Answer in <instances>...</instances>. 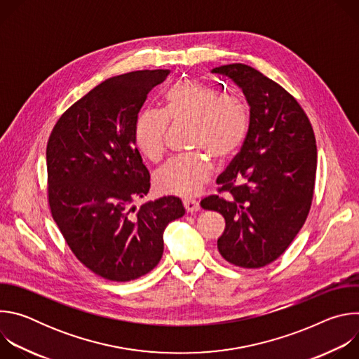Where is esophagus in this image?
Here are the masks:
<instances>
[{
	"instance_id": "esophagus-1",
	"label": "esophagus",
	"mask_w": 359,
	"mask_h": 359,
	"mask_svg": "<svg viewBox=\"0 0 359 359\" xmlns=\"http://www.w3.org/2000/svg\"><path fill=\"white\" fill-rule=\"evenodd\" d=\"M183 206H184L187 213H193V212H197L200 209L198 201H196L194 198H183Z\"/></svg>"
}]
</instances>
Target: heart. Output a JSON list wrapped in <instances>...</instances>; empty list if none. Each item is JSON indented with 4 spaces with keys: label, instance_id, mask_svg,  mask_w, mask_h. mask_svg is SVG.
<instances>
[{
    "label": "heart",
    "instance_id": "1",
    "mask_svg": "<svg viewBox=\"0 0 359 359\" xmlns=\"http://www.w3.org/2000/svg\"><path fill=\"white\" fill-rule=\"evenodd\" d=\"M169 119L194 123L191 147L209 151L220 161L233 158L243 146L250 118L241 100L194 79L176 82L165 95V109H147L135 123V140L143 155L159 162L166 150ZM213 163L205 151L170 159L155 175L156 187L168 194L191 196L210 180Z\"/></svg>",
    "mask_w": 359,
    "mask_h": 359
}]
</instances>
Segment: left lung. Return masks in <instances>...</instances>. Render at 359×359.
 I'll list each match as a JSON object with an SVG mask.
<instances>
[{
    "label": "left lung",
    "instance_id": "1",
    "mask_svg": "<svg viewBox=\"0 0 359 359\" xmlns=\"http://www.w3.org/2000/svg\"><path fill=\"white\" fill-rule=\"evenodd\" d=\"M212 74L233 81L250 107L245 140L217 177L219 191L200 201L219 212L226 229L217 240L223 259L243 269L264 267L287 250L309 216L317 172L313 126L278 83L244 64Z\"/></svg>",
    "mask_w": 359,
    "mask_h": 359
}]
</instances>
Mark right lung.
I'll return each mask as SVG.
<instances>
[{
	"mask_svg": "<svg viewBox=\"0 0 359 359\" xmlns=\"http://www.w3.org/2000/svg\"><path fill=\"white\" fill-rule=\"evenodd\" d=\"M169 72L136 71L99 83L60 118L46 144L50 213L76 259L111 281L155 269L166 226L184 215L175 196L133 206L150 189L135 123Z\"/></svg>",
	"mask_w": 359,
	"mask_h": 359,
	"instance_id": "1",
	"label": "right lung"
}]
</instances>
